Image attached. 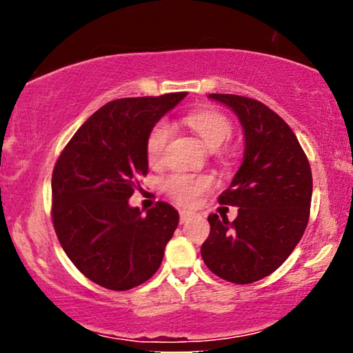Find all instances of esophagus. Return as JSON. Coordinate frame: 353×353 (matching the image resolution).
I'll list each match as a JSON object with an SVG mask.
<instances>
[{"mask_svg": "<svg viewBox=\"0 0 353 353\" xmlns=\"http://www.w3.org/2000/svg\"><path fill=\"white\" fill-rule=\"evenodd\" d=\"M192 215L194 214H191V212L188 210H180V223H186L188 220L192 219Z\"/></svg>", "mask_w": 353, "mask_h": 353, "instance_id": "34e87169", "label": "esophagus"}]
</instances>
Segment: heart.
<instances>
[{
    "label": "heart",
    "mask_w": 353,
    "mask_h": 353,
    "mask_svg": "<svg viewBox=\"0 0 353 353\" xmlns=\"http://www.w3.org/2000/svg\"><path fill=\"white\" fill-rule=\"evenodd\" d=\"M185 122L207 148L219 149L228 141L233 134V125L225 114L214 109L192 110L185 117ZM172 128L167 120H159L149 130L146 138V156L149 163H161L165 156L168 141H170ZM212 188L210 176H194L188 173H172L163 180V191L168 197L181 205H196L201 196Z\"/></svg>",
    "instance_id": "heart-1"
}]
</instances>
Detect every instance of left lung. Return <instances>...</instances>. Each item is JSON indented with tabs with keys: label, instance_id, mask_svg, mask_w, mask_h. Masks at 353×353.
Here are the masks:
<instances>
[{
	"label": "left lung",
	"instance_id": "8db88e82",
	"mask_svg": "<svg viewBox=\"0 0 353 353\" xmlns=\"http://www.w3.org/2000/svg\"><path fill=\"white\" fill-rule=\"evenodd\" d=\"M209 98L233 109L244 130L243 163L221 205L238 207L236 220L209 215L202 259L212 273L236 284L259 281L283 265L307 228L312 170L291 127L257 99L238 94Z\"/></svg>",
	"mask_w": 353,
	"mask_h": 353
}]
</instances>
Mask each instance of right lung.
<instances>
[{
	"label": "right lung",
	"mask_w": 353,
	"mask_h": 353,
	"mask_svg": "<svg viewBox=\"0 0 353 353\" xmlns=\"http://www.w3.org/2000/svg\"><path fill=\"white\" fill-rule=\"evenodd\" d=\"M188 93L110 101L77 130L52 170V225L72 263L91 281L128 291L161 267L178 226L167 202L141 215L128 199L148 175L149 130Z\"/></svg>",
	"instance_id": "obj_1"
}]
</instances>
